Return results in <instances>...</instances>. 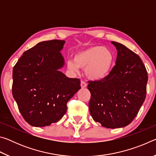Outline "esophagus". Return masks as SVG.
Wrapping results in <instances>:
<instances>
[{
  "label": "esophagus",
  "mask_w": 156,
  "mask_h": 156,
  "mask_svg": "<svg viewBox=\"0 0 156 156\" xmlns=\"http://www.w3.org/2000/svg\"><path fill=\"white\" fill-rule=\"evenodd\" d=\"M87 83H85V82L81 81L80 86H81L82 88H85V87H87Z\"/></svg>",
  "instance_id": "obj_1"
}]
</instances>
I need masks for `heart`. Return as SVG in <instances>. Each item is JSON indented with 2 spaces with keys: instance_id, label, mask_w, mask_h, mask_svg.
Masks as SVG:
<instances>
[{
  "instance_id": "obj_1",
  "label": "heart",
  "mask_w": 156,
  "mask_h": 156,
  "mask_svg": "<svg viewBox=\"0 0 156 156\" xmlns=\"http://www.w3.org/2000/svg\"><path fill=\"white\" fill-rule=\"evenodd\" d=\"M113 62L114 54L112 50L96 45L76 53L73 59L67 61V67L72 72H78L79 67L84 69V73L89 79L100 80L109 74Z\"/></svg>"
}]
</instances>
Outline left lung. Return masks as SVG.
<instances>
[{
  "mask_svg": "<svg viewBox=\"0 0 156 156\" xmlns=\"http://www.w3.org/2000/svg\"><path fill=\"white\" fill-rule=\"evenodd\" d=\"M115 65L102 80L89 81L90 114L96 122L109 129L129 125L146 98L147 72L138 55L117 42Z\"/></svg>",
  "mask_w": 156,
  "mask_h": 156,
  "instance_id": "left-lung-1",
  "label": "left lung"
}]
</instances>
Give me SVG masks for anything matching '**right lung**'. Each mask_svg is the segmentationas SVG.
Returning <instances> with one entry per match:
<instances>
[{
    "instance_id": "1",
    "label": "right lung",
    "mask_w": 156,
    "mask_h": 156,
    "mask_svg": "<svg viewBox=\"0 0 156 156\" xmlns=\"http://www.w3.org/2000/svg\"><path fill=\"white\" fill-rule=\"evenodd\" d=\"M65 41L41 42L23 53L13 69L12 94L21 115L34 126L56 122L67 103L80 87L78 78L60 71L65 65L60 51Z\"/></svg>"
}]
</instances>
